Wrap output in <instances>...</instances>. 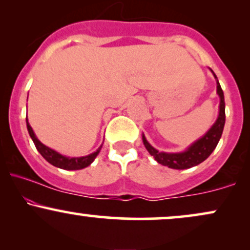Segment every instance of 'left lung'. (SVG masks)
Returning <instances> with one entry per match:
<instances>
[{"label":"left lung","instance_id":"1","mask_svg":"<svg viewBox=\"0 0 250 250\" xmlns=\"http://www.w3.org/2000/svg\"><path fill=\"white\" fill-rule=\"evenodd\" d=\"M211 73H213L215 79L217 80V77L213 70H211ZM216 83L217 95L220 96V110L217 120L207 133L203 135L201 139L197 140V141H195L193 145L189 146L185 151H181V153H165V151H159L153 146L149 145L145 135H142L143 145H145L146 149H147L151 156H154V159L160 165L166 166V167L171 169H188L195 167V166L200 165L201 162L205 161L206 159H208L209 155L213 153L214 149L216 148L217 143H219L221 139V135H222L223 127H225L226 122L225 96H223L222 88H221L219 81Z\"/></svg>","mask_w":250,"mask_h":250}]
</instances>
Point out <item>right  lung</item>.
Returning a JSON list of instances; mask_svg holds the SVG:
<instances>
[{"label":"right lung","mask_w":250,"mask_h":250,"mask_svg":"<svg viewBox=\"0 0 250 250\" xmlns=\"http://www.w3.org/2000/svg\"><path fill=\"white\" fill-rule=\"evenodd\" d=\"M25 121H27V129H28V133H29L31 140H33L34 145L39 153L47 160L50 165L55 166L57 168H61L64 169V170H79V169H83L85 167H88L89 165L93 163L95 157L99 155L100 150H101L102 146H100V148L97 149L96 151H94L93 154H89L87 156H81V157H67L64 155H61L57 151L54 150L47 146H44L43 143L40 141L39 139L36 137L35 133H34L33 128L30 127L29 122H28V119L25 117Z\"/></svg>","instance_id":"right-lung-1"}]
</instances>
